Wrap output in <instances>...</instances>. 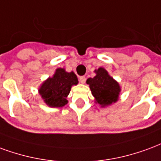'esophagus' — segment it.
<instances>
[{
  "instance_id": "1",
  "label": "esophagus",
  "mask_w": 161,
  "mask_h": 161,
  "mask_svg": "<svg viewBox=\"0 0 161 161\" xmlns=\"http://www.w3.org/2000/svg\"><path fill=\"white\" fill-rule=\"evenodd\" d=\"M80 82L81 83V84H84L86 82V77L85 76H80Z\"/></svg>"
}]
</instances>
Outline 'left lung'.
I'll list each match as a JSON object with an SVG mask.
<instances>
[{
  "mask_svg": "<svg viewBox=\"0 0 161 161\" xmlns=\"http://www.w3.org/2000/svg\"><path fill=\"white\" fill-rule=\"evenodd\" d=\"M96 75L86 80L91 89L94 101L101 107H106L118 101L121 92V86L104 68L95 69Z\"/></svg>",
  "mask_w": 161,
  "mask_h": 161,
  "instance_id": "1",
  "label": "left lung"
}]
</instances>
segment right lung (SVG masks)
<instances>
[{"label": "right lung", "instance_id": "1", "mask_svg": "<svg viewBox=\"0 0 161 161\" xmlns=\"http://www.w3.org/2000/svg\"><path fill=\"white\" fill-rule=\"evenodd\" d=\"M78 82V78L73 71L67 72L63 68H58L52 77H49L41 84L38 93L48 106L63 107L68 104L67 97L71 87Z\"/></svg>", "mask_w": 161, "mask_h": 161}]
</instances>
